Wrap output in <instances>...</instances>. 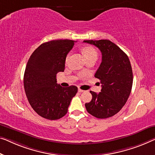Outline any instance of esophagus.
Wrapping results in <instances>:
<instances>
[{
    "mask_svg": "<svg viewBox=\"0 0 155 155\" xmlns=\"http://www.w3.org/2000/svg\"><path fill=\"white\" fill-rule=\"evenodd\" d=\"M78 92H84V91H83V90L80 89V88H78Z\"/></svg>",
    "mask_w": 155,
    "mask_h": 155,
    "instance_id": "34e87169",
    "label": "esophagus"
}]
</instances>
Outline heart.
Here are the masks:
<instances>
[{"label": "heart", "mask_w": 155, "mask_h": 155, "mask_svg": "<svg viewBox=\"0 0 155 155\" xmlns=\"http://www.w3.org/2000/svg\"><path fill=\"white\" fill-rule=\"evenodd\" d=\"M82 53L84 54V56L87 60L90 58L92 57H97V51L94 49L93 47H85L82 48ZM69 59V55L66 57V63L68 62Z\"/></svg>", "instance_id": "b5f03b06"}]
</instances>
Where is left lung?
<instances>
[{"instance_id": "1", "label": "left lung", "mask_w": 155, "mask_h": 155, "mask_svg": "<svg viewBox=\"0 0 155 155\" xmlns=\"http://www.w3.org/2000/svg\"><path fill=\"white\" fill-rule=\"evenodd\" d=\"M94 45L101 53V63L94 77L100 80L99 93L90 91L92 100L85 103L90 114L100 119L114 116L124 107L131 93L133 73L127 54L108 40H84Z\"/></svg>"}]
</instances>
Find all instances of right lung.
<instances>
[{"label":"right lung","mask_w":155,"mask_h":155,"mask_svg":"<svg viewBox=\"0 0 155 155\" xmlns=\"http://www.w3.org/2000/svg\"><path fill=\"white\" fill-rule=\"evenodd\" d=\"M74 41L52 40L37 48L27 63L24 77L26 97L31 107L44 118L54 120L68 110L78 87H63L57 84L56 74L64 71L67 55Z\"/></svg>","instance_id":"right-lung-1"}]
</instances>
